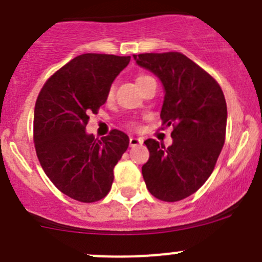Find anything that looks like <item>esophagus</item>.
I'll use <instances>...</instances> for the list:
<instances>
[{
	"instance_id": "obj_1",
	"label": "esophagus",
	"mask_w": 262,
	"mask_h": 262,
	"mask_svg": "<svg viewBox=\"0 0 262 262\" xmlns=\"http://www.w3.org/2000/svg\"><path fill=\"white\" fill-rule=\"evenodd\" d=\"M142 143H143L142 138H136V137H130V138H129V145H130V147H136V146L142 145Z\"/></svg>"
}]
</instances>
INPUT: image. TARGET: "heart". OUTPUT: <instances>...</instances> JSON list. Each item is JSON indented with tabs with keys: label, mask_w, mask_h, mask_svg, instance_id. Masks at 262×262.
<instances>
[{
	"label": "heart",
	"mask_w": 262,
	"mask_h": 262,
	"mask_svg": "<svg viewBox=\"0 0 262 262\" xmlns=\"http://www.w3.org/2000/svg\"><path fill=\"white\" fill-rule=\"evenodd\" d=\"M148 79H151L150 76H146V75H141V76H138V77H137V84H142V82H145L146 80H148ZM114 97V88H110L108 89V93H107V98H108V99H111V98ZM132 125H136V124L134 123H132Z\"/></svg>",
	"instance_id": "heart-1"
}]
</instances>
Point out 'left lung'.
<instances>
[{"mask_svg":"<svg viewBox=\"0 0 262 262\" xmlns=\"http://www.w3.org/2000/svg\"><path fill=\"white\" fill-rule=\"evenodd\" d=\"M137 64L161 80L165 89L160 117L173 126L172 146L152 138L142 174L151 195L178 202L196 192L209 178L225 143L227 108L219 82L178 51L133 55Z\"/></svg>","mask_w":262,"mask_h":262,"instance_id":"1","label":"left lung"}]
</instances>
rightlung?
Segmentation results:
<instances>
[{"label": "right lung", "instance_id": "right-lung-1", "mask_svg": "<svg viewBox=\"0 0 262 262\" xmlns=\"http://www.w3.org/2000/svg\"><path fill=\"white\" fill-rule=\"evenodd\" d=\"M130 57L81 54L46 80L37 97L33 141L43 172L54 186L82 203L103 199L114 182V168L129 146L125 133L112 129L98 139L86 134L90 114Z\"/></svg>", "mask_w": 262, "mask_h": 262}]
</instances>
